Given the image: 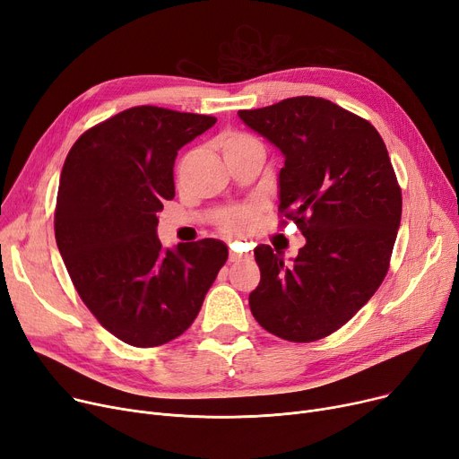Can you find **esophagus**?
<instances>
[{"label":"esophagus","instance_id":"34e87169","mask_svg":"<svg viewBox=\"0 0 459 459\" xmlns=\"http://www.w3.org/2000/svg\"><path fill=\"white\" fill-rule=\"evenodd\" d=\"M245 257H248L247 254H241V252H237L233 247H231V250H230V261H241V259H245Z\"/></svg>","mask_w":459,"mask_h":459}]
</instances>
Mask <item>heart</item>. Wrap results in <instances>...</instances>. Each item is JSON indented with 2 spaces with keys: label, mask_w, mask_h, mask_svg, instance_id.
<instances>
[{
  "label": "heart",
  "mask_w": 459,
  "mask_h": 459,
  "mask_svg": "<svg viewBox=\"0 0 459 459\" xmlns=\"http://www.w3.org/2000/svg\"><path fill=\"white\" fill-rule=\"evenodd\" d=\"M250 143H255V140L250 138L248 134H241V133H224L221 138H218V145H221L224 155H228V152H231L235 149L250 145ZM257 216H259L257 207H254V205L230 209L221 221L222 230L228 235H247L255 228Z\"/></svg>",
  "instance_id": "heart-1"
}]
</instances>
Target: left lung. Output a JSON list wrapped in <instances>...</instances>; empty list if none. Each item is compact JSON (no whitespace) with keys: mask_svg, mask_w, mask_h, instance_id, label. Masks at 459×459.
<instances>
[{"mask_svg":"<svg viewBox=\"0 0 459 459\" xmlns=\"http://www.w3.org/2000/svg\"><path fill=\"white\" fill-rule=\"evenodd\" d=\"M238 117L283 155L280 212L307 237L291 264L254 248L255 321L290 342L338 331L381 286L402 221V190L377 130L317 97H293Z\"/></svg>","mask_w":459,"mask_h":459,"instance_id":"1","label":"left lung"}]
</instances>
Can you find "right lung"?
Wrapping results in <instances>:
<instances>
[{
  "label": "right lung",
  "instance_id": "add662e5",
  "mask_svg": "<svg viewBox=\"0 0 459 459\" xmlns=\"http://www.w3.org/2000/svg\"><path fill=\"white\" fill-rule=\"evenodd\" d=\"M211 116L136 106L83 133L61 169L56 243L83 304L134 347L181 336L228 259L218 238L164 248L157 237L173 200L178 151Z\"/></svg>",
  "mask_w": 459,
  "mask_h": 459
}]
</instances>
